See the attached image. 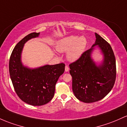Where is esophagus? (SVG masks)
Segmentation results:
<instances>
[{"label":"esophagus","instance_id":"34e87169","mask_svg":"<svg viewBox=\"0 0 127 127\" xmlns=\"http://www.w3.org/2000/svg\"><path fill=\"white\" fill-rule=\"evenodd\" d=\"M69 70V67L67 65H66L65 66V72H68Z\"/></svg>","mask_w":127,"mask_h":127}]
</instances>
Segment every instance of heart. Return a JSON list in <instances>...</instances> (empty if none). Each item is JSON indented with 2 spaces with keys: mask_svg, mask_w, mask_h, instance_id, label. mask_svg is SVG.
Returning a JSON list of instances; mask_svg holds the SVG:
<instances>
[{
  "mask_svg": "<svg viewBox=\"0 0 127 127\" xmlns=\"http://www.w3.org/2000/svg\"><path fill=\"white\" fill-rule=\"evenodd\" d=\"M87 44V39L84 36L78 37L70 35L61 39L57 43V51L67 53L68 60L71 61L77 60L82 55Z\"/></svg>",
  "mask_w": 127,
  "mask_h": 127,
  "instance_id": "heart-1",
  "label": "heart"
}]
</instances>
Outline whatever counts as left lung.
Returning a JSON list of instances; mask_svg holds the SVG:
<instances>
[{"label":"left lung","mask_w":127,"mask_h":127,"mask_svg":"<svg viewBox=\"0 0 127 127\" xmlns=\"http://www.w3.org/2000/svg\"><path fill=\"white\" fill-rule=\"evenodd\" d=\"M95 36V43L92 48L69 64L73 92L78 99L86 103L104 98L113 87L116 76V59L111 46L97 33ZM96 45L104 55V61L99 66L91 58L93 47Z\"/></svg>","instance_id":"1"}]
</instances>
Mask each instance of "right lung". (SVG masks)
<instances>
[{
	"mask_svg": "<svg viewBox=\"0 0 127 127\" xmlns=\"http://www.w3.org/2000/svg\"><path fill=\"white\" fill-rule=\"evenodd\" d=\"M39 34L31 33L21 40L14 48L9 63V75L15 92L23 102L34 106L44 105L51 101L57 81L65 69L64 63L33 69L22 64L21 54L25 43Z\"/></svg>",
	"mask_w": 127,
	"mask_h": 127,
	"instance_id": "add662e5",
	"label": "right lung"
}]
</instances>
